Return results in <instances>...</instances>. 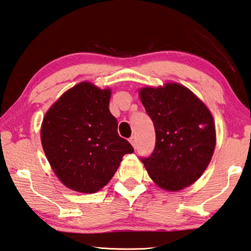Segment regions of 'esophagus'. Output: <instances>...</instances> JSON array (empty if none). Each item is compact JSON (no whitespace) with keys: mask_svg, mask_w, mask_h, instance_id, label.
I'll list each match as a JSON object with an SVG mask.
<instances>
[{"mask_svg":"<svg viewBox=\"0 0 251 251\" xmlns=\"http://www.w3.org/2000/svg\"><path fill=\"white\" fill-rule=\"evenodd\" d=\"M130 143L132 144V146H133V148L135 149L136 148V138L135 136H132V138H130Z\"/></svg>","mask_w":251,"mask_h":251,"instance_id":"34e87169","label":"esophagus"}]
</instances>
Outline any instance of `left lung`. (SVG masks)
Instances as JSON below:
<instances>
[{"label":"left lung","mask_w":251,"mask_h":251,"mask_svg":"<svg viewBox=\"0 0 251 251\" xmlns=\"http://www.w3.org/2000/svg\"><path fill=\"white\" fill-rule=\"evenodd\" d=\"M140 97L156 133L152 154L141 157L150 177L169 191L190 186L214 152L215 125L209 109L188 88L175 83L141 89Z\"/></svg>","instance_id":"left-lung-1"}]
</instances>
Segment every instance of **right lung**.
Segmentation results:
<instances>
[{"instance_id": "1", "label": "right lung", "mask_w": 251, "mask_h": 251, "mask_svg": "<svg viewBox=\"0 0 251 251\" xmlns=\"http://www.w3.org/2000/svg\"><path fill=\"white\" fill-rule=\"evenodd\" d=\"M110 89L83 82L46 113L41 143L56 176L74 191L93 193L109 182L122 156L134 150L118 134Z\"/></svg>"}]
</instances>
